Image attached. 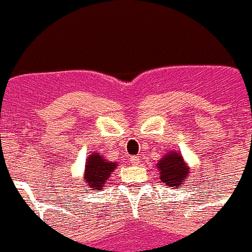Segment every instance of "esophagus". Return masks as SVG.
Masks as SVG:
<instances>
[{"mask_svg": "<svg viewBox=\"0 0 252 252\" xmlns=\"http://www.w3.org/2000/svg\"><path fill=\"white\" fill-rule=\"evenodd\" d=\"M129 160H131L132 165H138L139 161H141V160H139L138 157H136V156H134V157H131V158H129Z\"/></svg>", "mask_w": 252, "mask_h": 252, "instance_id": "obj_1", "label": "esophagus"}]
</instances>
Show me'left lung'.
<instances>
[{"instance_id": "obj_1", "label": "left lung", "mask_w": 252, "mask_h": 252, "mask_svg": "<svg viewBox=\"0 0 252 252\" xmlns=\"http://www.w3.org/2000/svg\"><path fill=\"white\" fill-rule=\"evenodd\" d=\"M157 168L159 170L160 180L169 188L174 186L180 188L181 184L186 181V178L190 174L188 164L184 161L183 156L174 152L173 149L158 161Z\"/></svg>"}]
</instances>
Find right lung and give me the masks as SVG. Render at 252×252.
I'll return each mask as SVG.
<instances>
[{"mask_svg":"<svg viewBox=\"0 0 252 252\" xmlns=\"http://www.w3.org/2000/svg\"><path fill=\"white\" fill-rule=\"evenodd\" d=\"M84 170V188L87 190H101L109 176L116 169L118 164L108 161L99 153H92L87 158Z\"/></svg>","mask_w":252,"mask_h":252,"instance_id":"right-lung-1","label":"right lung"}]
</instances>
